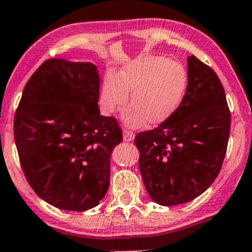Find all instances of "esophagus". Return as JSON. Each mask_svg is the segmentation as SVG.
Returning a JSON list of instances; mask_svg holds the SVG:
<instances>
[{
	"label": "esophagus",
	"instance_id": "34e87169",
	"mask_svg": "<svg viewBox=\"0 0 252 252\" xmlns=\"http://www.w3.org/2000/svg\"><path fill=\"white\" fill-rule=\"evenodd\" d=\"M134 137H135V134L131 131V130L126 128L123 129V140L126 141V142H130V141L134 140Z\"/></svg>",
	"mask_w": 252,
	"mask_h": 252
}]
</instances>
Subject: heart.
<instances>
[{
    "mask_svg": "<svg viewBox=\"0 0 252 252\" xmlns=\"http://www.w3.org/2000/svg\"><path fill=\"white\" fill-rule=\"evenodd\" d=\"M187 85V71L180 63L166 57L144 56L124 66L118 74H106L100 100L111 114L126 103L130 92L131 105L124 111V120L131 126L144 121L160 124L180 106Z\"/></svg>",
    "mask_w": 252,
    "mask_h": 252,
    "instance_id": "b5f03b06",
    "label": "heart"
}]
</instances>
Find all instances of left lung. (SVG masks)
I'll return each instance as SVG.
<instances>
[{
  "label": "left lung",
  "mask_w": 252,
  "mask_h": 252,
  "mask_svg": "<svg viewBox=\"0 0 252 252\" xmlns=\"http://www.w3.org/2000/svg\"><path fill=\"white\" fill-rule=\"evenodd\" d=\"M187 67L189 85L178 110L135 137L144 186L162 206L189 202L209 189L230 136V110L216 72L194 56L187 58Z\"/></svg>",
  "instance_id": "8db88e82"
}]
</instances>
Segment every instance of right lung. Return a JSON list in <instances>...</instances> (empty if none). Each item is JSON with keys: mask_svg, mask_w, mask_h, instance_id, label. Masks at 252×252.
I'll return each mask as SVG.
<instances>
[{"mask_svg": "<svg viewBox=\"0 0 252 252\" xmlns=\"http://www.w3.org/2000/svg\"><path fill=\"white\" fill-rule=\"evenodd\" d=\"M99 74L91 63L48 59L26 84L14 118L20 163L42 200L68 211L97 206L110 184V158L122 142L100 115Z\"/></svg>", "mask_w": 252, "mask_h": 252, "instance_id": "right-lung-1", "label": "right lung"}]
</instances>
